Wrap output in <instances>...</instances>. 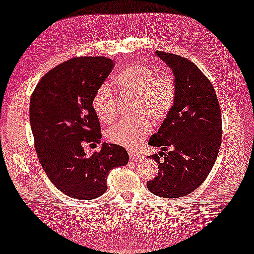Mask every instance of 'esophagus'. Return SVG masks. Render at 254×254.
Wrapping results in <instances>:
<instances>
[{
	"label": "esophagus",
	"instance_id": "34e87169",
	"mask_svg": "<svg viewBox=\"0 0 254 254\" xmlns=\"http://www.w3.org/2000/svg\"><path fill=\"white\" fill-rule=\"evenodd\" d=\"M129 158H130V160H131V161H133V162H138V161H140V160L142 159V157L140 156V154H138L136 152H131V151H130V153H129Z\"/></svg>",
	"mask_w": 254,
	"mask_h": 254
}]
</instances>
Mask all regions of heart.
<instances>
[{
  "label": "heart",
  "instance_id": "obj_1",
  "mask_svg": "<svg viewBox=\"0 0 254 254\" xmlns=\"http://www.w3.org/2000/svg\"><path fill=\"white\" fill-rule=\"evenodd\" d=\"M153 69L144 64H133L115 77L118 90L125 95L136 96L137 113L146 114L152 121L160 122L169 115L177 97V82L169 72L156 74ZM116 96L112 87L103 84L95 92L92 106L102 123L110 124L116 117ZM152 130L151 122L141 116L133 121L122 122L107 131L112 143L136 149Z\"/></svg>",
  "mask_w": 254,
  "mask_h": 254
}]
</instances>
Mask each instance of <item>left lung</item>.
Masks as SVG:
<instances>
[{"label":"left lung","instance_id":"obj_1","mask_svg":"<svg viewBox=\"0 0 254 254\" xmlns=\"http://www.w3.org/2000/svg\"><path fill=\"white\" fill-rule=\"evenodd\" d=\"M156 55L173 72L177 97L149 140L161 151L149 156L159 172L147 188L160 197L177 198L198 189L214 167L221 144V112L210 81L192 61L163 51ZM169 147L173 150L165 153Z\"/></svg>","mask_w":254,"mask_h":254}]
</instances>
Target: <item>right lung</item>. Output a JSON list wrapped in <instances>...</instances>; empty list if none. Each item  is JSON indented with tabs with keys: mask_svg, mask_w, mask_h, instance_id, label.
Here are the masks:
<instances>
[{
	"mask_svg": "<svg viewBox=\"0 0 254 254\" xmlns=\"http://www.w3.org/2000/svg\"><path fill=\"white\" fill-rule=\"evenodd\" d=\"M114 66L105 57H80L43 76L30 97L29 123L39 162L62 193L94 199L106 192L111 170L124 167L125 148L103 142L87 156L85 142H100V122L92 101Z\"/></svg>",
	"mask_w": 254,
	"mask_h": 254,
	"instance_id": "right-lung-1",
	"label": "right lung"
}]
</instances>
